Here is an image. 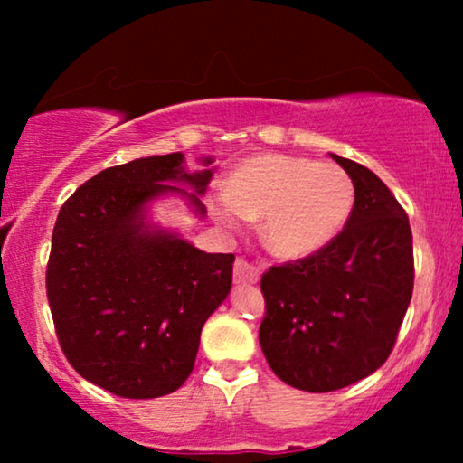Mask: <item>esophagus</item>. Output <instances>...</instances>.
I'll list each match as a JSON object with an SVG mask.
<instances>
[{
    "label": "esophagus",
    "instance_id": "esophagus-1",
    "mask_svg": "<svg viewBox=\"0 0 463 463\" xmlns=\"http://www.w3.org/2000/svg\"><path fill=\"white\" fill-rule=\"evenodd\" d=\"M259 280V268L255 263L238 259L233 265V282L236 284H255Z\"/></svg>",
    "mask_w": 463,
    "mask_h": 463
}]
</instances>
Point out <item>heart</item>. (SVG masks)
Returning <instances> with one entry per match:
<instances>
[{"mask_svg":"<svg viewBox=\"0 0 463 463\" xmlns=\"http://www.w3.org/2000/svg\"><path fill=\"white\" fill-rule=\"evenodd\" d=\"M354 181L337 164L280 154L252 156L232 173L214 217L230 230L265 219L263 238L276 255L307 257L331 244L354 208Z\"/></svg>","mask_w":463,"mask_h":463,"instance_id":"b5f03b06","label":"heart"}]
</instances>
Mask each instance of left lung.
Returning a JSON list of instances; mask_svg holds the SVG:
<instances>
[{
	"label": "left lung",
	"instance_id": "obj_1",
	"mask_svg": "<svg viewBox=\"0 0 463 463\" xmlns=\"http://www.w3.org/2000/svg\"><path fill=\"white\" fill-rule=\"evenodd\" d=\"M331 157L352 176L354 208L337 238L261 276L259 344L271 371L306 392H333L377 371L394 350L413 295V233L375 173Z\"/></svg>",
	"mask_w": 463,
	"mask_h": 463
}]
</instances>
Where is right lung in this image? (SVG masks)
Wrapping results in <instances>:
<instances>
[{
    "mask_svg": "<svg viewBox=\"0 0 463 463\" xmlns=\"http://www.w3.org/2000/svg\"><path fill=\"white\" fill-rule=\"evenodd\" d=\"M213 160L206 157L208 166ZM183 154L100 170L61 206L46 268L54 331L81 377L122 398H157L192 375L200 333L232 288V252H204L149 230L143 208L157 195L204 194L211 170L185 173Z\"/></svg>",
    "mask_w": 463,
    "mask_h": 463,
    "instance_id": "right-lung-1",
    "label": "right lung"
}]
</instances>
